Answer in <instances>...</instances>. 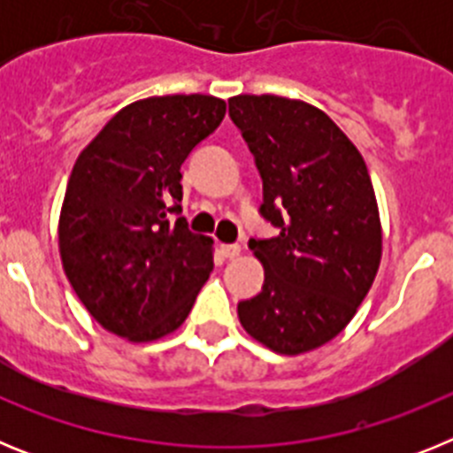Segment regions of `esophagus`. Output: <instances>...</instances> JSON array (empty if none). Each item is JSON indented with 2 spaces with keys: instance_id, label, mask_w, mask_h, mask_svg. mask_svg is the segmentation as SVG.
<instances>
[{
  "instance_id": "34e87169",
  "label": "esophagus",
  "mask_w": 453,
  "mask_h": 453,
  "mask_svg": "<svg viewBox=\"0 0 453 453\" xmlns=\"http://www.w3.org/2000/svg\"><path fill=\"white\" fill-rule=\"evenodd\" d=\"M222 254L226 256V258H238V256L242 254V247H240V245H222Z\"/></svg>"
}]
</instances>
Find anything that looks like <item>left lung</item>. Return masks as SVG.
<instances>
[{"label": "left lung", "mask_w": 453, "mask_h": 453, "mask_svg": "<svg viewBox=\"0 0 453 453\" xmlns=\"http://www.w3.org/2000/svg\"><path fill=\"white\" fill-rule=\"evenodd\" d=\"M229 115L263 179L261 215L279 229L250 240L265 281L238 303L242 329L297 356L345 329L381 263V219L361 151L313 104L238 95Z\"/></svg>", "instance_id": "left-lung-1"}]
</instances>
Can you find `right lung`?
<instances>
[{
  "mask_svg": "<svg viewBox=\"0 0 453 453\" xmlns=\"http://www.w3.org/2000/svg\"><path fill=\"white\" fill-rule=\"evenodd\" d=\"M226 113L213 95L124 106L72 167L58 218L63 270L88 313L129 342L186 322L213 270V240L188 231L181 165Z\"/></svg>",
  "mask_w": 453,
  "mask_h": 453,
  "instance_id": "right-lung-1",
  "label": "right lung"
}]
</instances>
